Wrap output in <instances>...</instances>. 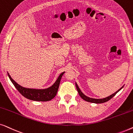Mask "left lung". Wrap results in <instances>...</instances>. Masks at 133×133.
Listing matches in <instances>:
<instances>
[{
    "label": "left lung",
    "mask_w": 133,
    "mask_h": 133,
    "mask_svg": "<svg viewBox=\"0 0 133 133\" xmlns=\"http://www.w3.org/2000/svg\"><path fill=\"white\" fill-rule=\"evenodd\" d=\"M76 88H77L78 93H79L80 96L82 97V99H83L85 101L88 102H91V103H104V102H107V101H108L109 100H110L111 98L113 97L114 96H115L120 90H122L123 87V86L121 88L119 89V90H118L117 91L115 92L113 94H112L111 95L108 96V97H107L105 98H103V99H94V98H91L90 97H88V96H85V94L81 91V90H80L79 87H78V85L76 82Z\"/></svg>",
    "instance_id": "obj_1"
}]
</instances>
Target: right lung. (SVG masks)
<instances>
[{
	"mask_svg": "<svg viewBox=\"0 0 133 133\" xmlns=\"http://www.w3.org/2000/svg\"><path fill=\"white\" fill-rule=\"evenodd\" d=\"M65 72V71L62 72L59 76L55 82L51 86L47 88L44 89H35V88H25L21 86L16 82L12 79L10 74L8 72V77L10 81H11L12 84L14 85L16 89L23 96L31 101H40V102H46L50 101L55 97L57 94L58 89L61 82V78Z\"/></svg>",
	"mask_w": 133,
	"mask_h": 133,
	"instance_id": "obj_1",
	"label": "right lung"
}]
</instances>
